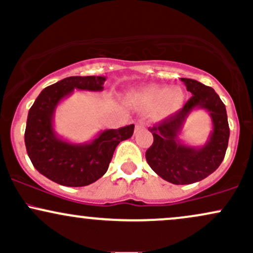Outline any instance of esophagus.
<instances>
[{
    "instance_id": "34e87169",
    "label": "esophagus",
    "mask_w": 253,
    "mask_h": 253,
    "mask_svg": "<svg viewBox=\"0 0 253 253\" xmlns=\"http://www.w3.org/2000/svg\"><path fill=\"white\" fill-rule=\"evenodd\" d=\"M145 127V124H144V121L143 120H138L135 123V132H138V130H140V129H143Z\"/></svg>"
}]
</instances>
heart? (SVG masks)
Wrapping results in <instances>:
<instances>
[{"mask_svg": "<svg viewBox=\"0 0 253 253\" xmlns=\"http://www.w3.org/2000/svg\"><path fill=\"white\" fill-rule=\"evenodd\" d=\"M130 98L140 108H153V118L164 120L181 109L184 101V91L179 86L168 88L159 84H151L138 90Z\"/></svg>", "mask_w": 253, "mask_h": 253, "instance_id": "b5f03b06", "label": "heart"}]
</instances>
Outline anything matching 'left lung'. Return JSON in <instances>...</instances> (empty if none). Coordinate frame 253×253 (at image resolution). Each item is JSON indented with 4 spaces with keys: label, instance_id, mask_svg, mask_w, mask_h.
<instances>
[{
    "label": "left lung",
    "instance_id": "8db88e82",
    "mask_svg": "<svg viewBox=\"0 0 253 253\" xmlns=\"http://www.w3.org/2000/svg\"><path fill=\"white\" fill-rule=\"evenodd\" d=\"M191 96L181 110L150 127L153 144L146 151V161L158 176L172 184H191L213 173L227 150L229 127L226 107L213 88L190 78H181ZM195 109L210 113L213 125L208 143L193 148L180 143L178 136L187 117Z\"/></svg>",
    "mask_w": 253,
    "mask_h": 253
}]
</instances>
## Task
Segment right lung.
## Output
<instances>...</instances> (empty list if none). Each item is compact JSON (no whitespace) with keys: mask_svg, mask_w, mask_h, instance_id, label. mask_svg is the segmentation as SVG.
<instances>
[{"mask_svg":"<svg viewBox=\"0 0 253 253\" xmlns=\"http://www.w3.org/2000/svg\"><path fill=\"white\" fill-rule=\"evenodd\" d=\"M106 77L72 76L46 86L34 101L27 117L25 144L32 164L42 175L65 187H84L96 182L108 170L120 141L133 134L134 125L104 129L89 143L74 144L57 135L54 112L75 89L102 91Z\"/></svg>","mask_w":253,"mask_h":253,"instance_id":"obj_1","label":"right lung"}]
</instances>
